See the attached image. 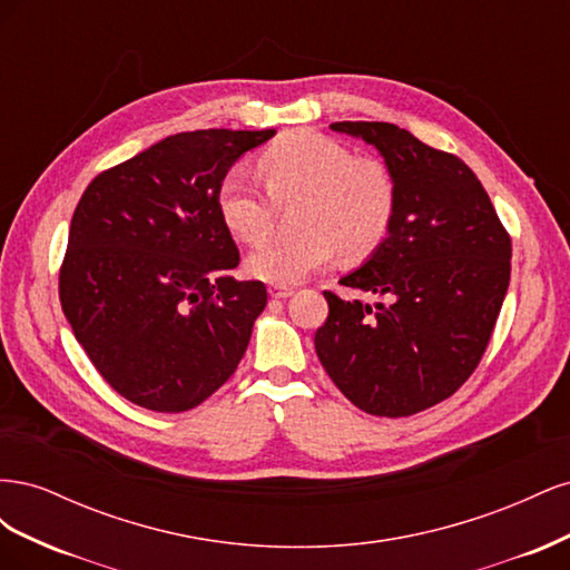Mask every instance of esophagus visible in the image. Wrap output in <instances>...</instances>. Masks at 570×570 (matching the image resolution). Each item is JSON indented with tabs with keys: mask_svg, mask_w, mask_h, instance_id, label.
<instances>
[{
	"mask_svg": "<svg viewBox=\"0 0 570 570\" xmlns=\"http://www.w3.org/2000/svg\"><path fill=\"white\" fill-rule=\"evenodd\" d=\"M292 292L295 289H292L289 285H271L268 287V295L275 299H287V297H292Z\"/></svg>",
	"mask_w": 570,
	"mask_h": 570,
	"instance_id": "obj_1",
	"label": "esophagus"
}]
</instances>
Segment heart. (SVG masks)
Returning <instances> with one entry per match:
<instances>
[{"label": "heart", "mask_w": 570, "mask_h": 570, "mask_svg": "<svg viewBox=\"0 0 570 570\" xmlns=\"http://www.w3.org/2000/svg\"><path fill=\"white\" fill-rule=\"evenodd\" d=\"M268 195L243 170L218 185V216L245 245H258L273 228L275 204H297L299 235L275 237L247 256L258 281L289 285L327 266L340 252L350 262L371 256L385 243L396 212V185L375 157H354L331 137L308 130L281 135L258 157Z\"/></svg>", "instance_id": "heart-1"}]
</instances>
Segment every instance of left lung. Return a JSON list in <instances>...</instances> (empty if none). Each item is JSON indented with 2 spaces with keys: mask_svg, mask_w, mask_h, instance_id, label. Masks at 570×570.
I'll list each match as a JSON object with an SVG mask.
<instances>
[{
  "mask_svg": "<svg viewBox=\"0 0 570 570\" xmlns=\"http://www.w3.org/2000/svg\"><path fill=\"white\" fill-rule=\"evenodd\" d=\"M337 132L373 145L396 185L385 243L340 285L375 304L323 292L314 344L347 400L402 419L452 396L480 364L511 275V237L473 170L381 120H342Z\"/></svg>",
  "mask_w": 570,
  "mask_h": 570,
  "instance_id": "1",
  "label": "left lung"
}]
</instances>
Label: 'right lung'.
<instances>
[{
	"label": "right lung",
	"instance_id": "right-lung-1",
	"mask_svg": "<svg viewBox=\"0 0 570 570\" xmlns=\"http://www.w3.org/2000/svg\"><path fill=\"white\" fill-rule=\"evenodd\" d=\"M275 130H195L99 174L68 233L59 299L101 377L159 413L195 409L235 373L266 285L235 281L218 185Z\"/></svg>",
	"mask_w": 570,
	"mask_h": 570
}]
</instances>
